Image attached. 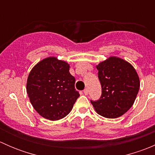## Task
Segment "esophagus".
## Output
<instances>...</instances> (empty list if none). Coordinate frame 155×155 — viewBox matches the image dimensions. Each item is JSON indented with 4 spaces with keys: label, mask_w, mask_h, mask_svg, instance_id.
<instances>
[{
    "label": "esophagus",
    "mask_w": 155,
    "mask_h": 155,
    "mask_svg": "<svg viewBox=\"0 0 155 155\" xmlns=\"http://www.w3.org/2000/svg\"><path fill=\"white\" fill-rule=\"evenodd\" d=\"M83 92H84V94H85V95H87V94H88V90H87V88L84 89Z\"/></svg>",
    "instance_id": "obj_1"
}]
</instances>
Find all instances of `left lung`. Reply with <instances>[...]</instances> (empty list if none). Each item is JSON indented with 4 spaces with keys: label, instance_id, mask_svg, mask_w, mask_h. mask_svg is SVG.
I'll return each mask as SVG.
<instances>
[{
    "label": "left lung",
    "instance_id": "obj_1",
    "mask_svg": "<svg viewBox=\"0 0 155 155\" xmlns=\"http://www.w3.org/2000/svg\"><path fill=\"white\" fill-rule=\"evenodd\" d=\"M96 68L102 94L97 101H91V104L101 116L118 118L135 101L140 86L138 74L129 62L115 56L101 62Z\"/></svg>",
    "mask_w": 155,
    "mask_h": 155
}]
</instances>
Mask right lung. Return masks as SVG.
Wrapping results in <instances>:
<instances>
[{
  "mask_svg": "<svg viewBox=\"0 0 155 155\" xmlns=\"http://www.w3.org/2000/svg\"><path fill=\"white\" fill-rule=\"evenodd\" d=\"M70 65L55 57L40 61L30 72L27 93L33 107L43 118L61 119L72 110L79 97Z\"/></svg>",
  "mask_w": 155,
  "mask_h": 155,
  "instance_id": "add662e5",
  "label": "right lung"
}]
</instances>
